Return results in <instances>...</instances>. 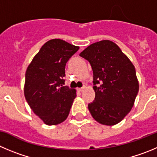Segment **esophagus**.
Here are the masks:
<instances>
[{"mask_svg": "<svg viewBox=\"0 0 157 157\" xmlns=\"http://www.w3.org/2000/svg\"><path fill=\"white\" fill-rule=\"evenodd\" d=\"M85 89V87H82V88H78L77 90L78 91V92H82V91H83V89Z\"/></svg>", "mask_w": 157, "mask_h": 157, "instance_id": "1", "label": "esophagus"}]
</instances>
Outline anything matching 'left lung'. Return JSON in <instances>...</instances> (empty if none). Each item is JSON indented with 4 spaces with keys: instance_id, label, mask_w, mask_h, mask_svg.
Segmentation results:
<instances>
[{
    "instance_id": "1",
    "label": "left lung",
    "mask_w": 157,
    "mask_h": 157,
    "mask_svg": "<svg viewBox=\"0 0 157 157\" xmlns=\"http://www.w3.org/2000/svg\"><path fill=\"white\" fill-rule=\"evenodd\" d=\"M79 55L90 62L93 71L95 98L88 106L91 115L100 124H117L131 111L138 93L133 64L109 40L90 44ZM99 82V87L95 86Z\"/></svg>"
}]
</instances>
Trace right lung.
Instances as JSON below:
<instances>
[{"instance_id":"1","label":"right lung","mask_w":157,"mask_h":157,"mask_svg":"<svg viewBox=\"0 0 157 157\" xmlns=\"http://www.w3.org/2000/svg\"><path fill=\"white\" fill-rule=\"evenodd\" d=\"M62 39L44 43L27 68L24 93L35 115L48 126L64 122L69 114L76 90L64 86L65 65L78 50Z\"/></svg>"}]
</instances>
